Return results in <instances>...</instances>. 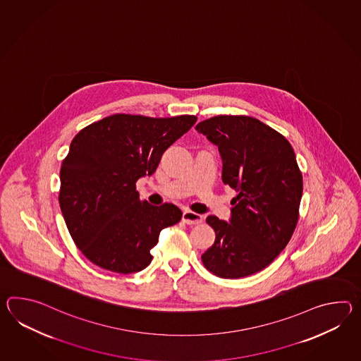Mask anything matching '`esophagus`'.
Masks as SVG:
<instances>
[{"mask_svg":"<svg viewBox=\"0 0 361 361\" xmlns=\"http://www.w3.org/2000/svg\"><path fill=\"white\" fill-rule=\"evenodd\" d=\"M183 221L188 225L200 224L203 221V216L200 214L192 212V211H185L183 214Z\"/></svg>","mask_w":361,"mask_h":361,"instance_id":"esophagus-1","label":"esophagus"}]
</instances>
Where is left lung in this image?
<instances>
[{
	"instance_id": "left-lung-1",
	"label": "left lung",
	"mask_w": 361,
	"mask_h": 361,
	"mask_svg": "<svg viewBox=\"0 0 361 361\" xmlns=\"http://www.w3.org/2000/svg\"><path fill=\"white\" fill-rule=\"evenodd\" d=\"M195 129L216 145L223 183L238 192L232 217L206 219L216 233L202 262L221 279L251 276L271 264L297 226L303 177L294 149L264 123L245 115H219Z\"/></svg>"
}]
</instances>
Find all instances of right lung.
Masks as SVG:
<instances>
[{"label": "right lung", "instance_id": "right-lung-1", "mask_svg": "<svg viewBox=\"0 0 361 361\" xmlns=\"http://www.w3.org/2000/svg\"><path fill=\"white\" fill-rule=\"evenodd\" d=\"M195 121L194 115L115 114L73 137L58 200L75 245L93 264L128 274L152 263L161 229L177 224L183 212L140 200L137 180L152 175L163 152Z\"/></svg>", "mask_w": 361, "mask_h": 361}]
</instances>
